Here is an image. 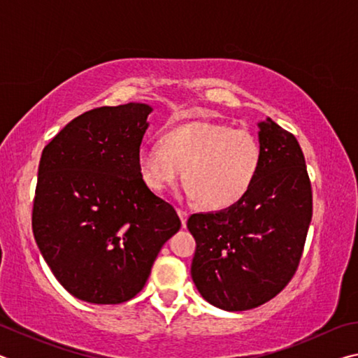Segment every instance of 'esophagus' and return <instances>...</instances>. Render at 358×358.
<instances>
[{"label":"esophagus","instance_id":"1","mask_svg":"<svg viewBox=\"0 0 358 358\" xmlns=\"http://www.w3.org/2000/svg\"><path fill=\"white\" fill-rule=\"evenodd\" d=\"M177 213H178L180 220H181V226L186 227V221H187V211H186V210H183V208H178V210H177Z\"/></svg>","mask_w":358,"mask_h":358}]
</instances>
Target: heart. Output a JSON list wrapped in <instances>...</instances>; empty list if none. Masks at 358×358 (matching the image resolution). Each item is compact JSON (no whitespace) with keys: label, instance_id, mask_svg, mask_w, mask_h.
<instances>
[{"label":"heart","instance_id":"b5f03b06","mask_svg":"<svg viewBox=\"0 0 358 358\" xmlns=\"http://www.w3.org/2000/svg\"><path fill=\"white\" fill-rule=\"evenodd\" d=\"M260 162L262 151L251 132L202 120L172 126L161 136V145H145L137 153L148 189L173 186L183 171L186 194L205 210L238 203L256 181Z\"/></svg>","mask_w":358,"mask_h":358}]
</instances>
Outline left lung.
<instances>
[{"label": "left lung", "instance_id": "8db88e82", "mask_svg": "<svg viewBox=\"0 0 358 358\" xmlns=\"http://www.w3.org/2000/svg\"><path fill=\"white\" fill-rule=\"evenodd\" d=\"M262 162L250 192L234 207L194 213L191 275L205 300L246 311L276 296L299 268L313 216V191L294 134L266 118L259 123Z\"/></svg>", "mask_w": 358, "mask_h": 358}]
</instances>
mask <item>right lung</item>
I'll use <instances>...</instances> for the list:
<instances>
[{
    "label": "right lung",
    "instance_id": "right-lung-1",
    "mask_svg": "<svg viewBox=\"0 0 358 358\" xmlns=\"http://www.w3.org/2000/svg\"><path fill=\"white\" fill-rule=\"evenodd\" d=\"M151 107L129 102L78 115L45 145L33 234L59 284L77 299L117 305L141 292L181 221L143 185L137 153Z\"/></svg>",
    "mask_w": 358,
    "mask_h": 358
}]
</instances>
